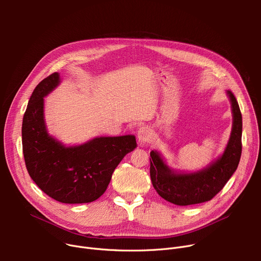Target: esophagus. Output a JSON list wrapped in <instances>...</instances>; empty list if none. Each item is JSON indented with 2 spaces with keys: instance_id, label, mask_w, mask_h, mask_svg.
I'll return each mask as SVG.
<instances>
[{
  "instance_id": "34e87169",
  "label": "esophagus",
  "mask_w": 261,
  "mask_h": 261,
  "mask_svg": "<svg viewBox=\"0 0 261 261\" xmlns=\"http://www.w3.org/2000/svg\"><path fill=\"white\" fill-rule=\"evenodd\" d=\"M151 135H152L151 130H150L148 127H141L138 132L139 143L141 145H145L150 141V139H151Z\"/></svg>"
}]
</instances>
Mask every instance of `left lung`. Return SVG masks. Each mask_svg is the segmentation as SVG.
<instances>
[{"label": "left lung", "mask_w": 261, "mask_h": 261, "mask_svg": "<svg viewBox=\"0 0 261 261\" xmlns=\"http://www.w3.org/2000/svg\"><path fill=\"white\" fill-rule=\"evenodd\" d=\"M226 94L231 106V132L223 153L210 165L194 172L176 171L156 150L150 152V177L163 199L181 206L210 201L236 171L242 151V116L234 94L230 91Z\"/></svg>", "instance_id": "8db88e82"}]
</instances>
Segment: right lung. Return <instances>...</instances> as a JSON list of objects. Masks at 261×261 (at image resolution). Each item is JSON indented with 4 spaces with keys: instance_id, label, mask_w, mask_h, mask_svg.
I'll use <instances>...</instances> for the list:
<instances>
[{
    "instance_id": "right-lung-1",
    "label": "right lung",
    "mask_w": 261,
    "mask_h": 261,
    "mask_svg": "<svg viewBox=\"0 0 261 261\" xmlns=\"http://www.w3.org/2000/svg\"><path fill=\"white\" fill-rule=\"evenodd\" d=\"M60 84V75L44 78L34 90L22 122L25 165L33 181L54 200L89 203L103 195L112 173L136 148L134 135L100 136L65 146L51 136L44 119V97Z\"/></svg>"
}]
</instances>
